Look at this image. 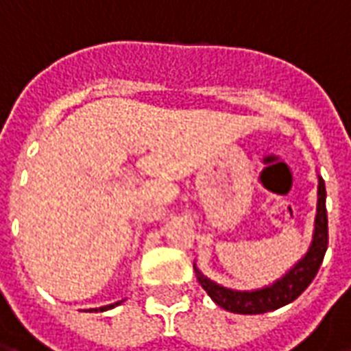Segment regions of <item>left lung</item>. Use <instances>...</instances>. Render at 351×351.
Returning a JSON list of instances; mask_svg holds the SVG:
<instances>
[{"instance_id":"obj_1","label":"left lung","mask_w":351,"mask_h":351,"mask_svg":"<svg viewBox=\"0 0 351 351\" xmlns=\"http://www.w3.org/2000/svg\"><path fill=\"white\" fill-rule=\"evenodd\" d=\"M325 182L319 178L317 186V216L316 229H314V241L310 246L308 254L295 265L286 276L278 280L276 284L258 291H231L226 287L214 284L205 276L199 274L197 278L206 293L210 295L218 306H221L233 314H265L287 302L295 301L299 295L310 286V282L316 278L319 265L324 263L327 244H329V228H327V208H325Z\"/></svg>"}]
</instances>
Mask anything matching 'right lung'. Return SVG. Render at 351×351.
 Listing matches in <instances>:
<instances>
[{"label":"right lung","mask_w":351,"mask_h":351,"mask_svg":"<svg viewBox=\"0 0 351 351\" xmlns=\"http://www.w3.org/2000/svg\"><path fill=\"white\" fill-rule=\"evenodd\" d=\"M116 304H118V302H116ZM112 306H114V304H108V306H101V312H103V310H107V308H112Z\"/></svg>","instance_id":"obj_1"}]
</instances>
